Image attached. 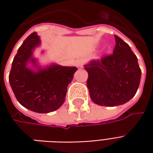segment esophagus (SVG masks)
<instances>
[{
    "instance_id": "esophagus-1",
    "label": "esophagus",
    "mask_w": 153,
    "mask_h": 153,
    "mask_svg": "<svg viewBox=\"0 0 153 153\" xmlns=\"http://www.w3.org/2000/svg\"><path fill=\"white\" fill-rule=\"evenodd\" d=\"M83 64H84V61H83V59H78L75 62V65L79 69H83Z\"/></svg>"
}]
</instances>
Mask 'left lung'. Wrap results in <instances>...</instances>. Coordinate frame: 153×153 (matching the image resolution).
<instances>
[{
  "instance_id": "8db88e82",
  "label": "left lung",
  "mask_w": 153,
  "mask_h": 153,
  "mask_svg": "<svg viewBox=\"0 0 153 153\" xmlns=\"http://www.w3.org/2000/svg\"><path fill=\"white\" fill-rule=\"evenodd\" d=\"M113 53L84 65L87 86L93 102L100 106L125 104L137 93L141 79L138 59L125 42L115 35Z\"/></svg>"
}]
</instances>
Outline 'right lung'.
Returning a JSON list of instances; mask_svg holds the SVG:
<instances>
[{"label":"right lung","mask_w":153,"mask_h":153,"mask_svg":"<svg viewBox=\"0 0 153 153\" xmlns=\"http://www.w3.org/2000/svg\"><path fill=\"white\" fill-rule=\"evenodd\" d=\"M40 39L34 32L26 38L14 57L9 81L16 99L25 108L38 113H49L65 102L67 87L72 81L76 67L51 65L33 71L27 67L28 61L37 66L33 51Z\"/></svg>","instance_id":"right-lung-1"}]
</instances>
